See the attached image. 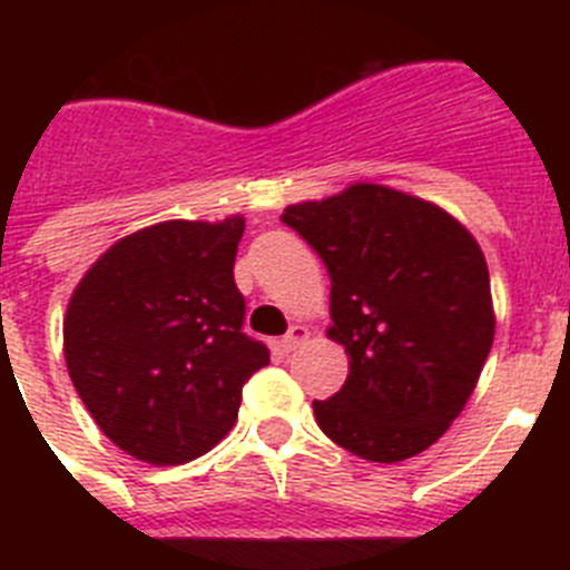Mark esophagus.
<instances>
[{
	"label": "esophagus",
	"instance_id": "1",
	"mask_svg": "<svg viewBox=\"0 0 570 570\" xmlns=\"http://www.w3.org/2000/svg\"><path fill=\"white\" fill-rule=\"evenodd\" d=\"M311 336V331L305 328V325H291V331L285 336H282V351H285V354H291V351H294L296 345H302V342L308 340Z\"/></svg>",
	"mask_w": 570,
	"mask_h": 570
}]
</instances>
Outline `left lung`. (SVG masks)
<instances>
[{"mask_svg": "<svg viewBox=\"0 0 570 570\" xmlns=\"http://www.w3.org/2000/svg\"><path fill=\"white\" fill-rule=\"evenodd\" d=\"M282 223L325 262L328 336L347 354L345 385L314 400L316 425L362 460L422 454L460 416L493 345L476 239L434 203L367 183L288 205Z\"/></svg>", "mask_w": 570, "mask_h": 570, "instance_id": "1", "label": "left lung"}]
</instances>
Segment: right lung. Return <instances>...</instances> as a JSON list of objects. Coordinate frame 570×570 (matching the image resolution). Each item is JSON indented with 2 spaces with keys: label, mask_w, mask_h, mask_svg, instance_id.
Here are the masks:
<instances>
[{
  "label": "right lung",
  "mask_w": 570,
  "mask_h": 570,
  "mask_svg": "<svg viewBox=\"0 0 570 570\" xmlns=\"http://www.w3.org/2000/svg\"><path fill=\"white\" fill-rule=\"evenodd\" d=\"M242 216L150 225L110 245L70 296V380L102 434L136 460L208 454L234 428L242 385L271 362L242 334Z\"/></svg>",
  "instance_id": "add662e5"
}]
</instances>
